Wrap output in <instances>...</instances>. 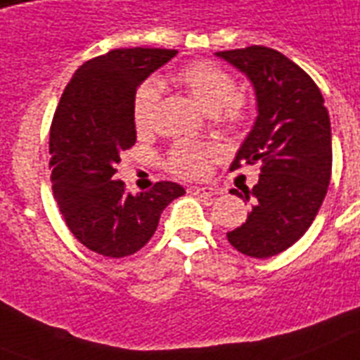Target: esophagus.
<instances>
[{"mask_svg":"<svg viewBox=\"0 0 360 360\" xmlns=\"http://www.w3.org/2000/svg\"><path fill=\"white\" fill-rule=\"evenodd\" d=\"M192 192L198 195H201V198H212V195H220L224 194V188H220V186H194L192 188Z\"/></svg>","mask_w":360,"mask_h":360,"instance_id":"esophagus-1","label":"esophagus"}]
</instances>
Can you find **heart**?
Returning a JSON list of instances; mask_svg holds the SVG:
<instances>
[{
  "label": "heart",
  "mask_w": 360,
  "mask_h": 360,
  "mask_svg": "<svg viewBox=\"0 0 360 360\" xmlns=\"http://www.w3.org/2000/svg\"><path fill=\"white\" fill-rule=\"evenodd\" d=\"M175 83L185 89L195 103L216 114L224 125H236L244 118V101L235 96L236 83L212 63H190L175 74ZM160 89L153 79L144 81L133 96V120L139 129H148L159 103ZM210 150L194 142H177L168 153V168L183 177H201L209 170Z\"/></svg>",
  "instance_id": "heart-1"
}]
</instances>
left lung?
Segmentation results:
<instances>
[{"label":"left lung","mask_w":360,"mask_h":360,"mask_svg":"<svg viewBox=\"0 0 360 360\" xmlns=\"http://www.w3.org/2000/svg\"><path fill=\"white\" fill-rule=\"evenodd\" d=\"M216 57L250 79L257 99L255 124L231 170L261 162L253 188L231 190L251 210L227 240L244 255L268 259L300 240L322 207L333 162L329 112L316 83L276 49L251 46Z\"/></svg>","instance_id":"left-lung-1"}]
</instances>
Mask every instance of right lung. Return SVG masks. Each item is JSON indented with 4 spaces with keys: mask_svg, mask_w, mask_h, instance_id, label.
<instances>
[{
    "mask_svg": "<svg viewBox=\"0 0 360 360\" xmlns=\"http://www.w3.org/2000/svg\"><path fill=\"white\" fill-rule=\"evenodd\" d=\"M177 55L124 48L86 60L70 79L49 131V168L57 205L83 246L103 257L133 255L148 244L160 214L185 188L160 181L127 194L114 179L120 153L136 142L133 96Z\"/></svg>",
    "mask_w": 360,
    "mask_h": 360,
    "instance_id": "right-lung-1",
    "label": "right lung"
}]
</instances>
